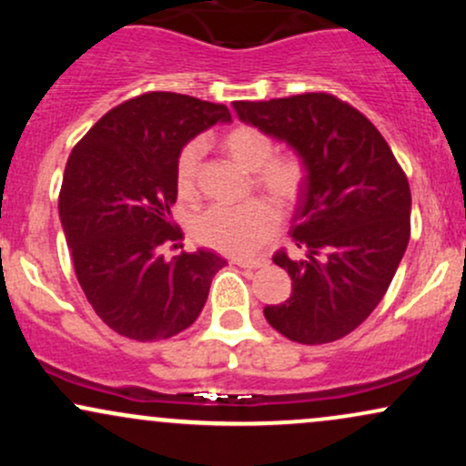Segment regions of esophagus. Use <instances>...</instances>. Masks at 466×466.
Masks as SVG:
<instances>
[{
    "label": "esophagus",
    "mask_w": 466,
    "mask_h": 466,
    "mask_svg": "<svg viewBox=\"0 0 466 466\" xmlns=\"http://www.w3.org/2000/svg\"><path fill=\"white\" fill-rule=\"evenodd\" d=\"M237 265L240 269H260V267L267 265L265 258H258V260H237Z\"/></svg>",
    "instance_id": "obj_1"
}]
</instances>
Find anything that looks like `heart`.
Instances as JSON below:
<instances>
[{
	"instance_id": "1",
	"label": "heart",
	"mask_w": 466,
	"mask_h": 466,
	"mask_svg": "<svg viewBox=\"0 0 466 466\" xmlns=\"http://www.w3.org/2000/svg\"><path fill=\"white\" fill-rule=\"evenodd\" d=\"M221 148L240 168L254 173L256 188H260L280 206L291 208L300 199L307 181V168L298 155H274L276 147L267 133L256 127L238 125L221 136ZM201 144L190 142L177 157V190L192 197L197 190ZM280 223L274 203L251 199L240 206H210L192 221V234L199 243L229 256H251L274 237Z\"/></svg>"
}]
</instances>
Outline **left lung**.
Here are the masks:
<instances>
[{"mask_svg": "<svg viewBox=\"0 0 466 466\" xmlns=\"http://www.w3.org/2000/svg\"><path fill=\"white\" fill-rule=\"evenodd\" d=\"M245 125L287 142L307 168L291 218V298L265 307L278 333L329 344L355 330L386 296L410 240L411 195L388 142L355 106L330 94L234 103Z\"/></svg>", "mask_w": 466, "mask_h": 466, "instance_id": "obj_1", "label": "left lung"}]
</instances>
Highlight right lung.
Here are the masks:
<instances>
[{
  "label": "right lung",
  "mask_w": 466,
  "mask_h": 466,
  "mask_svg": "<svg viewBox=\"0 0 466 466\" xmlns=\"http://www.w3.org/2000/svg\"><path fill=\"white\" fill-rule=\"evenodd\" d=\"M229 120L226 105L148 92L114 106L69 155L58 217L87 302L117 335L168 339L199 318L226 260L210 249L168 260L162 248L184 237L170 215L181 148Z\"/></svg>",
  "instance_id": "obj_1"
}]
</instances>
